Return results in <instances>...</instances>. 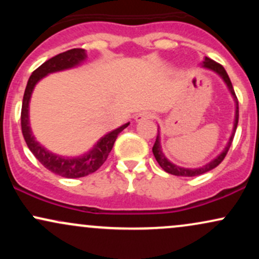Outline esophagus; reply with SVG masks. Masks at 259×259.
<instances>
[{
  "instance_id": "34e87169",
  "label": "esophagus",
  "mask_w": 259,
  "mask_h": 259,
  "mask_svg": "<svg viewBox=\"0 0 259 259\" xmlns=\"http://www.w3.org/2000/svg\"><path fill=\"white\" fill-rule=\"evenodd\" d=\"M153 117V114L151 112H147V111H144V112H140L139 114H136L135 117V120L136 121H142V120H147V119H151V118Z\"/></svg>"
}]
</instances>
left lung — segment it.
<instances>
[{
  "mask_svg": "<svg viewBox=\"0 0 259 259\" xmlns=\"http://www.w3.org/2000/svg\"><path fill=\"white\" fill-rule=\"evenodd\" d=\"M202 67L218 74V75L221 76L223 80H224V82L228 86L229 91H230L231 96H233V99L235 101V107H236V109H235V120H234L233 133H231V136H230V139H229L227 146L224 147V150H223L222 152L215 157V158H213L212 160H210V162H208L207 164L202 165V167L185 168V167H179V165L171 163L170 160H169L167 157L164 156V153L162 152V146H160V134H159V130H158L156 142H154V145L152 147V152L154 154V158H156L157 162H158V164L160 165V168H162L163 170L167 171V173H169V174L177 175V177H197V175H201L203 173H207V171L212 170V169H214L217 165L221 164L222 160L225 158V156H227L229 148H230V146H231V142H233L235 132H236L237 123H239V101H237V97H236V95H235V91L233 89V84H231L230 79H229V75H228V73L225 72L224 67H223L222 64L217 63V62L213 61V59H210L208 57H204V61L202 62Z\"/></svg>",
  "mask_w": 259,
  "mask_h": 259,
  "instance_id": "1",
  "label": "left lung"
}]
</instances>
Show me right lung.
I'll use <instances>...</instances> for the list:
<instances>
[{
	"label": "right lung",
	"mask_w": 259,
	"mask_h": 259,
	"mask_svg": "<svg viewBox=\"0 0 259 259\" xmlns=\"http://www.w3.org/2000/svg\"><path fill=\"white\" fill-rule=\"evenodd\" d=\"M86 57L88 56H86L85 50L73 49L50 58L49 61L45 62L36 70L32 72L28 80V84H26L24 97H23L20 120H22L23 136H24L29 150L45 168L64 178H82L96 171L106 162L118 135L130 124L125 123L113 132L106 134L97 141V144H95V146L89 152L79 157H63L52 153L47 148H45L40 142L36 141L31 132L30 121H29V103H30L31 94L34 91L35 85L49 74L78 67L85 61Z\"/></svg>",
	"instance_id": "obj_1"
}]
</instances>
